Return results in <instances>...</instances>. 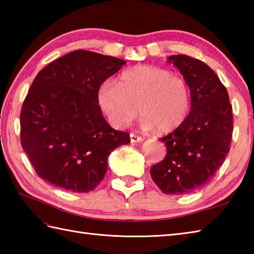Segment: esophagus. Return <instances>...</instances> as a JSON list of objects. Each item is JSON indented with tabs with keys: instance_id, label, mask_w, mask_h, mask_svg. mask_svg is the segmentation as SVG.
Instances as JSON below:
<instances>
[{
	"instance_id": "esophagus-1",
	"label": "esophagus",
	"mask_w": 254,
	"mask_h": 254,
	"mask_svg": "<svg viewBox=\"0 0 254 254\" xmlns=\"http://www.w3.org/2000/svg\"><path fill=\"white\" fill-rule=\"evenodd\" d=\"M130 139H131V143H141L144 141V138L142 136H138L136 134H130Z\"/></svg>"
}]
</instances>
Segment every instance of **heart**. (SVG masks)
I'll return each instance as SVG.
<instances>
[{
	"label": "heart",
	"instance_id": "obj_1",
	"mask_svg": "<svg viewBox=\"0 0 254 254\" xmlns=\"http://www.w3.org/2000/svg\"><path fill=\"white\" fill-rule=\"evenodd\" d=\"M98 105L112 126L122 128L136 117L144 130L169 133L185 122L191 107L187 80L170 69L137 65L124 71L118 84L107 80L97 94Z\"/></svg>",
	"mask_w": 254,
	"mask_h": 254
}]
</instances>
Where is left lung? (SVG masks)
<instances>
[{
    "label": "left lung",
    "mask_w": 254,
    "mask_h": 254,
    "mask_svg": "<svg viewBox=\"0 0 254 254\" xmlns=\"http://www.w3.org/2000/svg\"><path fill=\"white\" fill-rule=\"evenodd\" d=\"M191 90V111L179 127L160 138L163 161L150 168L165 194L180 195L203 187L223 165L233 136V108L218 76L207 64L185 55L170 56Z\"/></svg>",
    "instance_id": "8db88e82"
}]
</instances>
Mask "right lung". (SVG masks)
Returning a JSON list of instances; mask_svg holds the SVG:
<instances>
[{
	"label": "right lung",
	"instance_id": "right-lung-1",
	"mask_svg": "<svg viewBox=\"0 0 254 254\" xmlns=\"http://www.w3.org/2000/svg\"><path fill=\"white\" fill-rule=\"evenodd\" d=\"M126 63L76 50L37 74L21 107L20 143L41 179L75 193L104 179L108 156L131 139L108 124L97 94Z\"/></svg>",
	"mask_w": 254,
	"mask_h": 254
}]
</instances>
